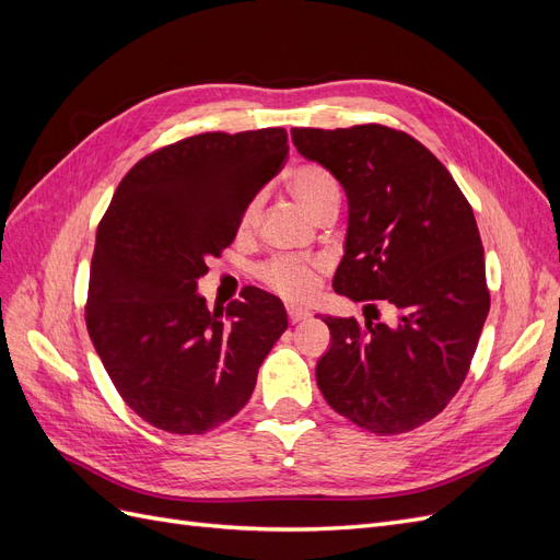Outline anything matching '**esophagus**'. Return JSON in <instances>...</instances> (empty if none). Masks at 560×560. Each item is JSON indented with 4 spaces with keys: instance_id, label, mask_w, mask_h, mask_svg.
<instances>
[{
    "instance_id": "34e87169",
    "label": "esophagus",
    "mask_w": 560,
    "mask_h": 560,
    "mask_svg": "<svg viewBox=\"0 0 560 560\" xmlns=\"http://www.w3.org/2000/svg\"><path fill=\"white\" fill-rule=\"evenodd\" d=\"M311 313L308 311H299V308H287V319L292 322V325H296V322L306 319Z\"/></svg>"
}]
</instances>
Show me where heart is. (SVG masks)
Returning a JSON list of instances; mask_svg holds the SVG:
<instances>
[{
    "label": "heart",
    "mask_w": 560,
    "mask_h": 560,
    "mask_svg": "<svg viewBox=\"0 0 560 560\" xmlns=\"http://www.w3.org/2000/svg\"><path fill=\"white\" fill-rule=\"evenodd\" d=\"M292 194L311 214L325 210L331 202H338V184L334 175L319 163H299L287 175ZM261 214V196H254L241 219V229L249 231L257 226ZM322 264L315 259H296V257H270L257 266V278L292 303H303L313 299L319 284Z\"/></svg>",
    "instance_id": "b5f03b06"
}]
</instances>
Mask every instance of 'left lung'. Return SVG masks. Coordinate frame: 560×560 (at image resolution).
<instances>
[{"mask_svg":"<svg viewBox=\"0 0 560 560\" xmlns=\"http://www.w3.org/2000/svg\"><path fill=\"white\" fill-rule=\"evenodd\" d=\"M292 142L348 196L334 290L397 311L393 325L325 317L331 348L317 362L319 393L369 432H411L465 383L490 311L477 219L444 163L409 132L292 128Z\"/></svg>","mask_w":560,"mask_h":560,"instance_id":"8db88e82","label":"left lung"}]
</instances>
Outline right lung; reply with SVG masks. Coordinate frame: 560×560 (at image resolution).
<instances>
[{
    "instance_id": "1",
    "label": "right lung",
    "mask_w": 560,
    "mask_h": 560,
    "mask_svg": "<svg viewBox=\"0 0 560 560\" xmlns=\"http://www.w3.org/2000/svg\"><path fill=\"white\" fill-rule=\"evenodd\" d=\"M287 154L284 128L200 132L151 151L116 186L95 235L86 327L149 425L206 434L231 420L287 329L280 299L257 287L222 311L196 294Z\"/></svg>"
}]
</instances>
